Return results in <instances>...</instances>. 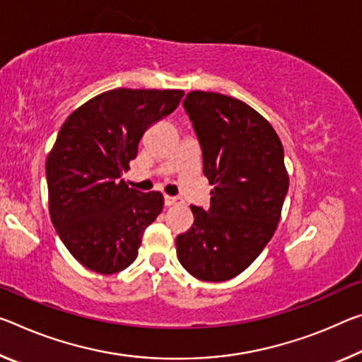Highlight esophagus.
<instances>
[{"mask_svg":"<svg viewBox=\"0 0 362 362\" xmlns=\"http://www.w3.org/2000/svg\"><path fill=\"white\" fill-rule=\"evenodd\" d=\"M179 203H180L179 198L168 197V194H165V197H164V204H165V206H175V204H179Z\"/></svg>","mask_w":362,"mask_h":362,"instance_id":"1","label":"esophagus"}]
</instances>
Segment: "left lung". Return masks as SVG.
Segmentation results:
<instances>
[{"label": "left lung", "instance_id": "8db88e82", "mask_svg": "<svg viewBox=\"0 0 362 362\" xmlns=\"http://www.w3.org/2000/svg\"><path fill=\"white\" fill-rule=\"evenodd\" d=\"M183 107L214 190L208 211L190 206L194 222L177 237V256L193 277L223 282L243 272L277 228L288 192L284 146L272 125L237 98L190 91Z\"/></svg>", "mask_w": 362, "mask_h": 362}]
</instances>
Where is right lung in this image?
<instances>
[{"label": "right lung", "mask_w": 362, "mask_h": 362, "mask_svg": "<svg viewBox=\"0 0 362 362\" xmlns=\"http://www.w3.org/2000/svg\"><path fill=\"white\" fill-rule=\"evenodd\" d=\"M182 96V90L116 88L62 124L47 159L49 216L66 248L90 271L129 267L143 232L163 211V194L129 188L122 172L143 134L174 112Z\"/></svg>", "instance_id": "add662e5"}]
</instances>
